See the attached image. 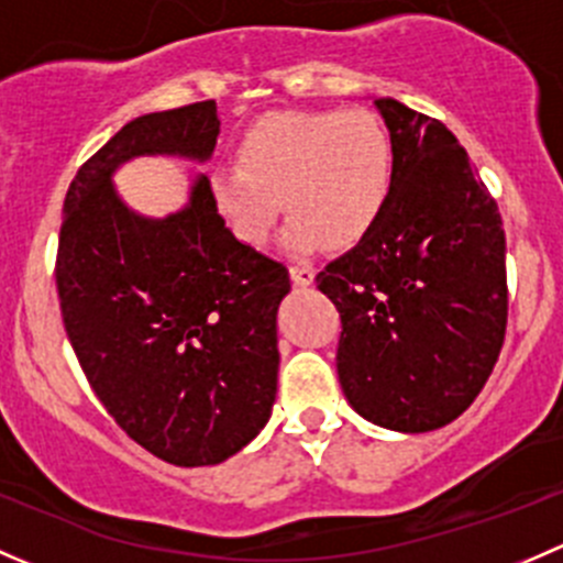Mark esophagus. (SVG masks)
Wrapping results in <instances>:
<instances>
[{
  "mask_svg": "<svg viewBox=\"0 0 563 563\" xmlns=\"http://www.w3.org/2000/svg\"><path fill=\"white\" fill-rule=\"evenodd\" d=\"M291 280H294V286H299V288H308V286H313V269H310V266H305V264H294L291 269Z\"/></svg>",
  "mask_w": 563,
  "mask_h": 563,
  "instance_id": "obj_1",
  "label": "esophagus"
}]
</instances>
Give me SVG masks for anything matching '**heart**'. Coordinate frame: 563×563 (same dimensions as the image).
<instances>
[{"label":"heart","instance_id":"heart-1","mask_svg":"<svg viewBox=\"0 0 563 563\" xmlns=\"http://www.w3.org/2000/svg\"><path fill=\"white\" fill-rule=\"evenodd\" d=\"M236 163L209 176L218 209L242 242L258 247L286 201L283 245L291 253L365 242L395 181L391 141L367 111L269 113L242 135Z\"/></svg>","mask_w":563,"mask_h":563}]
</instances>
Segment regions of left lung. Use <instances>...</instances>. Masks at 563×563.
<instances>
[{
    "label": "left lung",
    "instance_id": "left-lung-1",
    "mask_svg": "<svg viewBox=\"0 0 563 563\" xmlns=\"http://www.w3.org/2000/svg\"><path fill=\"white\" fill-rule=\"evenodd\" d=\"M395 181L365 242L323 272L340 313L338 378L360 417L397 433L457 419L485 387L507 329L501 214L455 135L391 98Z\"/></svg>",
    "mask_w": 563,
    "mask_h": 563
}]
</instances>
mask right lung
Here are the masks:
<instances>
[{
	"label": "right lung",
	"mask_w": 563,
	"mask_h": 563,
	"mask_svg": "<svg viewBox=\"0 0 563 563\" xmlns=\"http://www.w3.org/2000/svg\"><path fill=\"white\" fill-rule=\"evenodd\" d=\"M218 133L214 100L124 124L78 168L56 253L62 318L95 395L130 439L185 468L223 463L269 422L291 280L225 229L207 174L166 218L128 207L113 174L135 157L207 163Z\"/></svg>",
	"instance_id": "1"
}]
</instances>
